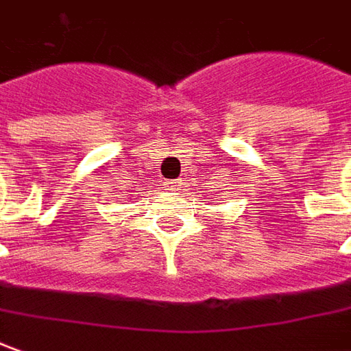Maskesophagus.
<instances>
[{
  "label": "esophagus",
  "instance_id": "1",
  "mask_svg": "<svg viewBox=\"0 0 351 351\" xmlns=\"http://www.w3.org/2000/svg\"><path fill=\"white\" fill-rule=\"evenodd\" d=\"M176 186H178V182H175V180H169V182H165L167 190H176Z\"/></svg>",
  "mask_w": 351,
  "mask_h": 351
}]
</instances>
